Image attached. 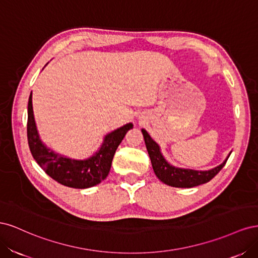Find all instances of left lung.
Segmentation results:
<instances>
[{
  "mask_svg": "<svg viewBox=\"0 0 258 258\" xmlns=\"http://www.w3.org/2000/svg\"><path fill=\"white\" fill-rule=\"evenodd\" d=\"M145 145L148 155L152 161L154 172L162 183L172 187H181V188H190V187L198 186L211 181L225 166L228 157L224 160L223 163L213 169L208 171H197L191 169H182L171 166L170 163L163 157L159 145L156 143L151 136L147 134L145 129H142Z\"/></svg>",
  "mask_w": 258,
  "mask_h": 258,
  "instance_id": "obj_1",
  "label": "left lung"
}]
</instances>
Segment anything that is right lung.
<instances>
[{
    "instance_id": "1",
    "label": "right lung",
    "mask_w": 258,
    "mask_h": 258,
    "mask_svg": "<svg viewBox=\"0 0 258 258\" xmlns=\"http://www.w3.org/2000/svg\"><path fill=\"white\" fill-rule=\"evenodd\" d=\"M132 127L134 124L129 122L106 135L100 150L87 159L68 158L49 150L41 141L34 120L32 92L29 97L27 135L31 154L38 166L51 178L72 188H89L103 181L110 172L117 147Z\"/></svg>"
}]
</instances>
